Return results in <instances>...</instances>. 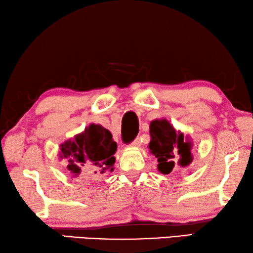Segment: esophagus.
<instances>
[{"label": "esophagus", "instance_id": "esophagus-1", "mask_svg": "<svg viewBox=\"0 0 253 253\" xmlns=\"http://www.w3.org/2000/svg\"><path fill=\"white\" fill-rule=\"evenodd\" d=\"M140 146H141V141H140L139 138H136L134 141L131 143V147H133V148H139Z\"/></svg>", "mask_w": 253, "mask_h": 253}]
</instances>
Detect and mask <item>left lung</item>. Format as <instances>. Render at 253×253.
<instances>
[{"instance_id":"1","label":"left lung","mask_w":253,"mask_h":253,"mask_svg":"<svg viewBox=\"0 0 253 253\" xmlns=\"http://www.w3.org/2000/svg\"><path fill=\"white\" fill-rule=\"evenodd\" d=\"M151 140L149 142L150 152L158 159V170L168 175L175 167V160L178 165L187 167L193 161V143L183 132L177 131L172 124L166 119H156L150 123Z\"/></svg>"}]
</instances>
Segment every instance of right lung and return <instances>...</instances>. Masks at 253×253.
<instances>
[{"label":"right lung","instance_id":"right-lung-1","mask_svg":"<svg viewBox=\"0 0 253 253\" xmlns=\"http://www.w3.org/2000/svg\"><path fill=\"white\" fill-rule=\"evenodd\" d=\"M117 148L109 130L101 124L90 123L82 133L61 143L58 155L68 161L67 169L73 177H78L82 167H88L94 173L113 171Z\"/></svg>","mask_w":253,"mask_h":253}]
</instances>
